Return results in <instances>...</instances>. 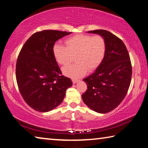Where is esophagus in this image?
Returning <instances> with one entry per match:
<instances>
[{"mask_svg": "<svg viewBox=\"0 0 148 148\" xmlns=\"http://www.w3.org/2000/svg\"><path fill=\"white\" fill-rule=\"evenodd\" d=\"M78 79H72V82H73V84H76L77 82H78Z\"/></svg>", "mask_w": 148, "mask_h": 148, "instance_id": "1", "label": "esophagus"}]
</instances>
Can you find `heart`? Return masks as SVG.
<instances>
[{"label":"heart","mask_w":148,"mask_h":148,"mask_svg":"<svg viewBox=\"0 0 148 148\" xmlns=\"http://www.w3.org/2000/svg\"><path fill=\"white\" fill-rule=\"evenodd\" d=\"M66 47L59 43L53 47L54 57L58 64L66 66L73 60L76 63L63 68L65 76L73 79L84 76L101 64L107 51L106 42L101 36L77 34L65 41Z\"/></svg>","instance_id":"heart-1"}]
</instances>
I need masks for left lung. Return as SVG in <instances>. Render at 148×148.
<instances>
[{
    "label": "left lung",
    "mask_w": 148,
    "mask_h": 148,
    "mask_svg": "<svg viewBox=\"0 0 148 148\" xmlns=\"http://www.w3.org/2000/svg\"><path fill=\"white\" fill-rule=\"evenodd\" d=\"M103 37L105 57L99 67L83 80L88 90L82 94L84 103L99 113L115 109L125 97L132 78V66L125 43L112 33L103 29L88 32Z\"/></svg>",
    "instance_id": "8db88e82"
}]
</instances>
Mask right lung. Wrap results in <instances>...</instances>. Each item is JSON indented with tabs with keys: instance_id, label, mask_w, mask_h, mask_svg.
<instances>
[{
	"instance_id": "obj_1",
	"label": "right lung",
	"mask_w": 148,
	"mask_h": 148,
	"mask_svg": "<svg viewBox=\"0 0 148 148\" xmlns=\"http://www.w3.org/2000/svg\"><path fill=\"white\" fill-rule=\"evenodd\" d=\"M71 32L43 30L27 39L18 55L16 67L18 86L32 109L48 112L62 102L72 80L62 76L53 49L55 42Z\"/></svg>"
}]
</instances>
